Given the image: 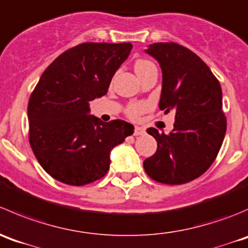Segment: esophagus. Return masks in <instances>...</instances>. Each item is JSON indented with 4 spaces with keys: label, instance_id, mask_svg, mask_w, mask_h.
Here are the masks:
<instances>
[{
    "label": "esophagus",
    "instance_id": "obj_1",
    "mask_svg": "<svg viewBox=\"0 0 248 248\" xmlns=\"http://www.w3.org/2000/svg\"><path fill=\"white\" fill-rule=\"evenodd\" d=\"M144 134V129L142 126H135L134 130V135L135 136H140V135H143Z\"/></svg>",
    "mask_w": 248,
    "mask_h": 248
}]
</instances>
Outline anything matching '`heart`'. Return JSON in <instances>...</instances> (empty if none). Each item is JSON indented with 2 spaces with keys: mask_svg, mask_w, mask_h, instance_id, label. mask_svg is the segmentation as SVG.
Segmentation results:
<instances>
[{
  "mask_svg": "<svg viewBox=\"0 0 248 248\" xmlns=\"http://www.w3.org/2000/svg\"><path fill=\"white\" fill-rule=\"evenodd\" d=\"M154 66L155 65H154L152 61L146 60V59H139V60L135 61L134 67H135V72H136L137 76H139V75H141V73H143L144 71L154 67ZM149 107L151 106H149L148 102H144V101L132 102V104H130L129 106L126 107V109H125V113H126V116L129 117V118L137 119L142 113H144V112L148 111Z\"/></svg>",
  "mask_w": 248,
  "mask_h": 248,
  "instance_id": "b5f03b06",
  "label": "heart"
}]
</instances>
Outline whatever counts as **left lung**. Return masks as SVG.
Wrapping results in <instances>:
<instances>
[{"instance_id": "1", "label": "left lung", "mask_w": 248, "mask_h": 248, "mask_svg": "<svg viewBox=\"0 0 248 248\" xmlns=\"http://www.w3.org/2000/svg\"><path fill=\"white\" fill-rule=\"evenodd\" d=\"M146 53L163 72L159 108L165 113L175 111V124L169 135L147 129L158 148L143 161L144 171L156 182L188 183L212 165L224 140L222 88L206 63L186 46L153 43Z\"/></svg>"}]
</instances>
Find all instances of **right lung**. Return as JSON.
<instances>
[{
  "label": "right lung",
  "instance_id": "obj_1",
  "mask_svg": "<svg viewBox=\"0 0 248 248\" xmlns=\"http://www.w3.org/2000/svg\"><path fill=\"white\" fill-rule=\"evenodd\" d=\"M131 49V43L78 44L42 73L29 100V141L55 180L70 186L100 180L109 169L112 149L134 134L130 123H104L89 114V102L107 94Z\"/></svg>",
  "mask_w": 248,
  "mask_h": 248
}]
</instances>
